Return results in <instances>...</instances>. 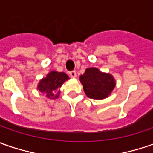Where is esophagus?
Instances as JSON below:
<instances>
[{
	"mask_svg": "<svg viewBox=\"0 0 153 153\" xmlns=\"http://www.w3.org/2000/svg\"><path fill=\"white\" fill-rule=\"evenodd\" d=\"M69 75L71 77H73V78H76V72L75 71H70L69 72Z\"/></svg>",
	"mask_w": 153,
	"mask_h": 153,
	"instance_id": "esophagus-1",
	"label": "esophagus"
}]
</instances>
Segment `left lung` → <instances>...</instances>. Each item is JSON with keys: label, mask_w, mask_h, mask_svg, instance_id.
Segmentation results:
<instances>
[{"label": "left lung", "mask_w": 153, "mask_h": 153, "mask_svg": "<svg viewBox=\"0 0 153 153\" xmlns=\"http://www.w3.org/2000/svg\"><path fill=\"white\" fill-rule=\"evenodd\" d=\"M86 95L94 100L109 97L116 87V80L110 73L100 71L98 68H87L79 77Z\"/></svg>", "instance_id": "1"}]
</instances>
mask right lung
<instances>
[{
	"label": "right lung",
	"instance_id": "obj_1",
	"mask_svg": "<svg viewBox=\"0 0 153 153\" xmlns=\"http://www.w3.org/2000/svg\"><path fill=\"white\" fill-rule=\"evenodd\" d=\"M70 79L65 72H59L52 71L42 79L40 80L37 85V89L49 99H57L59 97V88L62 84Z\"/></svg>",
	"mask_w": 153,
	"mask_h": 153
}]
</instances>
